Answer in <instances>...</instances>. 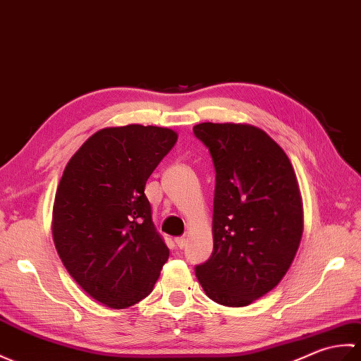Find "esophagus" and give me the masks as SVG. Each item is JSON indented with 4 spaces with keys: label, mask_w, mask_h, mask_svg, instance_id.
Here are the masks:
<instances>
[{
    "label": "esophagus",
    "mask_w": 361,
    "mask_h": 361,
    "mask_svg": "<svg viewBox=\"0 0 361 361\" xmlns=\"http://www.w3.org/2000/svg\"><path fill=\"white\" fill-rule=\"evenodd\" d=\"M174 243H176V245H178L179 248H183V247L187 245V238L185 236H179V238L174 239Z\"/></svg>",
    "instance_id": "1"
}]
</instances>
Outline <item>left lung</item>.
<instances>
[{
  "label": "left lung",
  "instance_id": "1",
  "mask_svg": "<svg viewBox=\"0 0 361 361\" xmlns=\"http://www.w3.org/2000/svg\"><path fill=\"white\" fill-rule=\"evenodd\" d=\"M193 133L216 173L213 252L195 271L208 298L243 307L281 281L298 250V182L289 157L259 128L207 122Z\"/></svg>",
  "mask_w": 361,
  "mask_h": 361
}]
</instances>
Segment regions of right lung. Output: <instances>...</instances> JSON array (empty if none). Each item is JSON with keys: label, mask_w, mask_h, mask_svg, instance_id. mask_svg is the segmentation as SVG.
Instances as JSON below:
<instances>
[{"label": "right lung", "mask_w": 361, "mask_h": 361, "mask_svg": "<svg viewBox=\"0 0 361 361\" xmlns=\"http://www.w3.org/2000/svg\"><path fill=\"white\" fill-rule=\"evenodd\" d=\"M176 140L168 128H105L63 173L54 202L55 248L75 283L108 307L148 296L170 255L151 221L145 185Z\"/></svg>", "instance_id": "1"}]
</instances>
